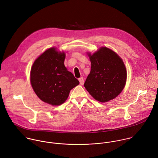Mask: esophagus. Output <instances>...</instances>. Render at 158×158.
<instances>
[{"label": "esophagus", "mask_w": 158, "mask_h": 158, "mask_svg": "<svg viewBox=\"0 0 158 158\" xmlns=\"http://www.w3.org/2000/svg\"><path fill=\"white\" fill-rule=\"evenodd\" d=\"M79 82H80V84H81V85H83L84 84V78L82 77H80L79 79Z\"/></svg>", "instance_id": "obj_1"}]
</instances>
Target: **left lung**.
<instances>
[{
    "mask_svg": "<svg viewBox=\"0 0 158 158\" xmlns=\"http://www.w3.org/2000/svg\"><path fill=\"white\" fill-rule=\"evenodd\" d=\"M89 56L91 70L84 83L85 88L98 102L104 103L114 99L126 82L124 62L118 54L106 47H102Z\"/></svg>",
    "mask_w": 158,
    "mask_h": 158,
    "instance_id": "obj_1",
    "label": "left lung"
}]
</instances>
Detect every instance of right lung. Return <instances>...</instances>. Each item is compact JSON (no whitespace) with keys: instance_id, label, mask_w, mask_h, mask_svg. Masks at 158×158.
I'll list each match as a JSON object with an SVG mask.
<instances>
[{"instance_id":"obj_1","label":"right lung","mask_w":158,"mask_h":158,"mask_svg":"<svg viewBox=\"0 0 158 158\" xmlns=\"http://www.w3.org/2000/svg\"><path fill=\"white\" fill-rule=\"evenodd\" d=\"M65 54L55 48L44 52L34 61L31 70V83L37 97L52 105H60L68 98L79 81L64 65Z\"/></svg>"}]
</instances>
